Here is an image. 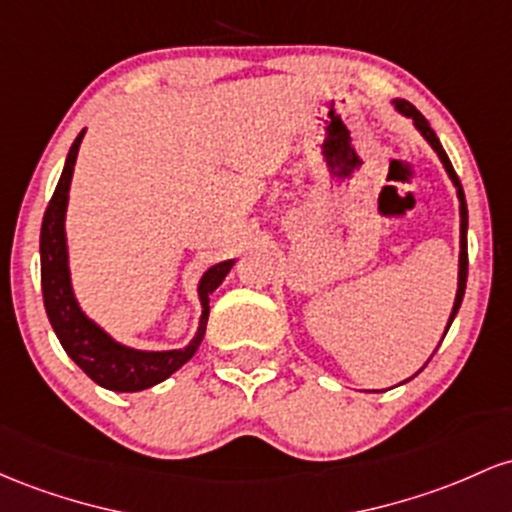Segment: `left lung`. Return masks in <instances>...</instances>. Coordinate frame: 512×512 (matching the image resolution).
<instances>
[{"instance_id": "8db88e82", "label": "left lung", "mask_w": 512, "mask_h": 512, "mask_svg": "<svg viewBox=\"0 0 512 512\" xmlns=\"http://www.w3.org/2000/svg\"><path fill=\"white\" fill-rule=\"evenodd\" d=\"M392 106L396 108V111L401 113V116H406V118H411L413 120V125H416V130L421 132L423 137H426V142L430 147H433V152L438 154V159L442 162V166H445V171H447V176H450V181H452V186H455V191H457V200H459V263H457V295H455V304H452V312H450V319H447V326H445V333L450 331V326H452V321H455V317H457V312H459V307H462V297H464V290H467V266H469V258H467V225H469V217H467V200H464V191H462V183H459V179H457V174H455V169H452V164H450V157H447L445 154V149H442V145H440V140H438V135H435L433 132V128H430V123L426 118L421 116V111H416V106H411L409 101H404V99H394L392 101ZM445 333H442V338H445ZM426 365H428V360H426ZM423 365V367H426ZM421 367V370H423ZM418 370V372H421ZM416 372V375H418ZM413 375V377H416ZM411 380V377H409ZM406 380V382H409ZM404 384V382H401Z\"/></svg>"}]
</instances>
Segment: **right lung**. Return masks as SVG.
Here are the masks:
<instances>
[{
	"mask_svg": "<svg viewBox=\"0 0 512 512\" xmlns=\"http://www.w3.org/2000/svg\"><path fill=\"white\" fill-rule=\"evenodd\" d=\"M82 130L72 142L70 154L65 159L60 181L45 210L43 227H40V285H43V302L48 312L57 341L65 353L77 363L99 387L111 392H142L164 382L193 358L200 341L205 336V326L210 317V295L222 285L227 273L232 271L234 258L215 263L198 280L200 319L198 331L191 343L171 350H140L116 341L106 329H101L94 319L86 317L79 307L72 287L70 249H67V203H70V186L74 164H77L79 145L84 140Z\"/></svg>",
	"mask_w": 512,
	"mask_h": 512,
	"instance_id": "right-lung-1",
	"label": "right lung"
}]
</instances>
